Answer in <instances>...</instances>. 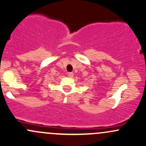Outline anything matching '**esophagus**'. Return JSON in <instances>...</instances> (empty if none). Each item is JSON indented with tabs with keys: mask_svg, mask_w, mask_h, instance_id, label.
<instances>
[{
	"mask_svg": "<svg viewBox=\"0 0 146 146\" xmlns=\"http://www.w3.org/2000/svg\"><path fill=\"white\" fill-rule=\"evenodd\" d=\"M68 76L70 77V78H72V77L74 76V73L73 72H68Z\"/></svg>",
	"mask_w": 146,
	"mask_h": 146,
	"instance_id": "34e87169",
	"label": "esophagus"
}]
</instances>
